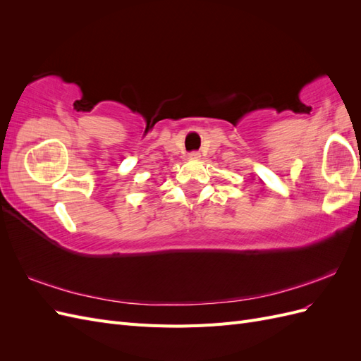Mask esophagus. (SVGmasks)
I'll list each match as a JSON object with an SVG mask.
<instances>
[{
    "instance_id": "1",
    "label": "esophagus",
    "mask_w": 361,
    "mask_h": 361,
    "mask_svg": "<svg viewBox=\"0 0 361 361\" xmlns=\"http://www.w3.org/2000/svg\"><path fill=\"white\" fill-rule=\"evenodd\" d=\"M190 158H191V159H199V158H200V154H199V152H191Z\"/></svg>"
}]
</instances>
